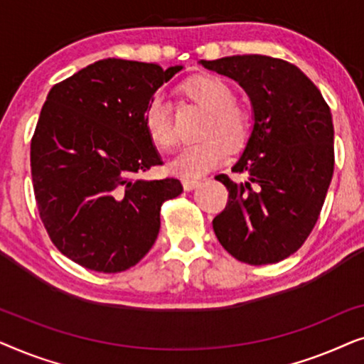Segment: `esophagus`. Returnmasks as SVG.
<instances>
[{"mask_svg":"<svg viewBox=\"0 0 364 364\" xmlns=\"http://www.w3.org/2000/svg\"><path fill=\"white\" fill-rule=\"evenodd\" d=\"M182 186L188 192V191H193V188H197L198 186H200V181H188L187 178V181L182 182Z\"/></svg>","mask_w":364,"mask_h":364,"instance_id":"34e87169","label":"esophagus"}]
</instances>
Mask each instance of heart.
Masks as SVG:
<instances>
[{"mask_svg":"<svg viewBox=\"0 0 364 364\" xmlns=\"http://www.w3.org/2000/svg\"><path fill=\"white\" fill-rule=\"evenodd\" d=\"M183 92L192 101L210 111L203 129L205 141L183 147L168 164L173 176L198 178L217 167L227 157L228 149L237 151L247 142L250 134V116L235 104V92L228 84L215 76H197L183 84ZM144 127L154 146L171 151L177 144L172 122L171 104L162 94H156L144 111Z\"/></svg>","mask_w":364,"mask_h":364,"instance_id":"obj_1","label":"heart"}]
</instances>
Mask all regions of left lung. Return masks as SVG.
<instances>
[{
	"label": "left lung",
	"instance_id": "left-lung-1",
	"mask_svg": "<svg viewBox=\"0 0 364 364\" xmlns=\"http://www.w3.org/2000/svg\"><path fill=\"white\" fill-rule=\"evenodd\" d=\"M238 82L252 104L253 126L232 171L217 176L228 188L225 210L213 218L222 247L248 265L290 257L315 227L335 167L331 112L318 87L283 59L260 54L198 61Z\"/></svg>",
	"mask_w": 364,
	"mask_h": 364
}]
</instances>
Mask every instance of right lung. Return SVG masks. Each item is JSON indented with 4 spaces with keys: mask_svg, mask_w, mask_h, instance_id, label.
<instances>
[{
    "mask_svg": "<svg viewBox=\"0 0 364 364\" xmlns=\"http://www.w3.org/2000/svg\"><path fill=\"white\" fill-rule=\"evenodd\" d=\"M183 66L101 59L53 86L31 141L38 210L58 250L84 268L117 273L151 250L161 205L177 178L137 173L162 164L144 111Z\"/></svg>",
    "mask_w": 364,
    "mask_h": 364,
    "instance_id": "right-lung-1",
    "label": "right lung"
}]
</instances>
